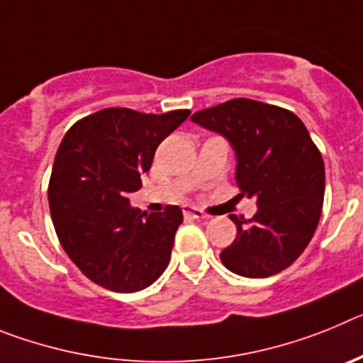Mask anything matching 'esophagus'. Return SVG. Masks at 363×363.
Here are the masks:
<instances>
[{"label": "esophagus", "instance_id": "34e87169", "mask_svg": "<svg viewBox=\"0 0 363 363\" xmlns=\"http://www.w3.org/2000/svg\"><path fill=\"white\" fill-rule=\"evenodd\" d=\"M184 214L187 218H194V220H205L207 214L201 209H196V207H184Z\"/></svg>", "mask_w": 363, "mask_h": 363}]
</instances>
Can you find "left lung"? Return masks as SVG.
I'll use <instances>...</instances> for the list:
<instances>
[{
	"label": "left lung",
	"mask_w": 363,
	"mask_h": 363,
	"mask_svg": "<svg viewBox=\"0 0 363 363\" xmlns=\"http://www.w3.org/2000/svg\"><path fill=\"white\" fill-rule=\"evenodd\" d=\"M225 136L236 152L242 196H256L251 220L230 214L236 238L220 255L230 272L267 278L289 267L318 227L325 169L300 118L287 108L236 98L191 116Z\"/></svg>",
	"instance_id": "8db88e82"
}]
</instances>
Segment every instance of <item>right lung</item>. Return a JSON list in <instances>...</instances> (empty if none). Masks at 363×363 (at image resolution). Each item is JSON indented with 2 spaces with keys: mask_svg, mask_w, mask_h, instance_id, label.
Segmentation results:
<instances>
[{
  "mask_svg": "<svg viewBox=\"0 0 363 363\" xmlns=\"http://www.w3.org/2000/svg\"><path fill=\"white\" fill-rule=\"evenodd\" d=\"M189 114L104 108L76 121L62 140L49 182L54 229L76 267L105 289L142 291L169 265L182 209L167 205L147 214L127 196L142 187L158 145Z\"/></svg>",
  "mask_w": 363,
  "mask_h": 363,
  "instance_id": "right-lung-1",
  "label": "right lung"
}]
</instances>
